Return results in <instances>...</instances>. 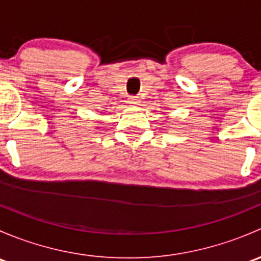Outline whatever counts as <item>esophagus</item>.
Wrapping results in <instances>:
<instances>
[{
  "label": "esophagus",
  "instance_id": "obj_1",
  "mask_svg": "<svg viewBox=\"0 0 261 261\" xmlns=\"http://www.w3.org/2000/svg\"><path fill=\"white\" fill-rule=\"evenodd\" d=\"M127 103H130L131 106H136V105L140 103V98L138 96H130L127 98Z\"/></svg>",
  "mask_w": 261,
  "mask_h": 261
}]
</instances>
